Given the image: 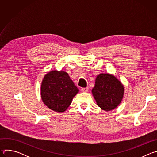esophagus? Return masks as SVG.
Wrapping results in <instances>:
<instances>
[{
	"label": "esophagus",
	"mask_w": 157,
	"mask_h": 157,
	"mask_svg": "<svg viewBox=\"0 0 157 157\" xmlns=\"http://www.w3.org/2000/svg\"><path fill=\"white\" fill-rule=\"evenodd\" d=\"M88 87H82L81 89V91L82 92H84V93H86L88 91Z\"/></svg>",
	"instance_id": "34e87169"
}]
</instances>
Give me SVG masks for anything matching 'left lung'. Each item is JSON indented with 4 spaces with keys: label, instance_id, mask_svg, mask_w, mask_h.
<instances>
[{
    "label": "left lung",
    "instance_id": "obj_1",
    "mask_svg": "<svg viewBox=\"0 0 157 157\" xmlns=\"http://www.w3.org/2000/svg\"><path fill=\"white\" fill-rule=\"evenodd\" d=\"M124 93L123 85L114 76L110 74L99 75L92 89L97 105L105 111L113 110L119 105Z\"/></svg>",
    "mask_w": 157,
    "mask_h": 157
}]
</instances>
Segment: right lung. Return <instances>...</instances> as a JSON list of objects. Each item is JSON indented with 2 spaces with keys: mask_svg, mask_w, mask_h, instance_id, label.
Wrapping results in <instances>:
<instances>
[{
  "mask_svg": "<svg viewBox=\"0 0 157 157\" xmlns=\"http://www.w3.org/2000/svg\"><path fill=\"white\" fill-rule=\"evenodd\" d=\"M79 89L64 71H52L44 76L41 86L43 103L57 113H63L71 104Z\"/></svg>",
  "mask_w": 157,
  "mask_h": 157,
  "instance_id": "obj_1",
  "label": "right lung"
}]
</instances>
